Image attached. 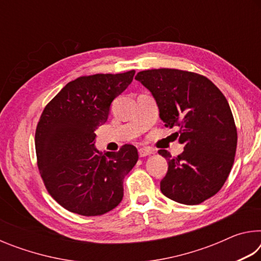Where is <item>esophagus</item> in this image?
<instances>
[{"label": "esophagus", "instance_id": "34e87169", "mask_svg": "<svg viewBox=\"0 0 261 261\" xmlns=\"http://www.w3.org/2000/svg\"><path fill=\"white\" fill-rule=\"evenodd\" d=\"M138 152H139V156L144 158V156H147V155H151V154H153V149L149 147H141L138 149Z\"/></svg>", "mask_w": 261, "mask_h": 261}]
</instances>
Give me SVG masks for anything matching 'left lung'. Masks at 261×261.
<instances>
[{
    "mask_svg": "<svg viewBox=\"0 0 261 261\" xmlns=\"http://www.w3.org/2000/svg\"><path fill=\"white\" fill-rule=\"evenodd\" d=\"M136 81L151 92L167 127L177 126L184 151L168 161L161 192L184 205H198L220 191L230 173L237 130L226 96L208 78L177 69H153Z\"/></svg>",
    "mask_w": 261,
    "mask_h": 261,
    "instance_id": "8db88e82",
    "label": "left lung"
}]
</instances>
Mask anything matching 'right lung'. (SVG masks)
I'll return each instance as SVG.
<instances>
[{"instance_id":"add662e5","label":"right lung","mask_w":261,"mask_h":261,"mask_svg":"<svg viewBox=\"0 0 261 261\" xmlns=\"http://www.w3.org/2000/svg\"><path fill=\"white\" fill-rule=\"evenodd\" d=\"M135 70L96 73L68 83L46 106L35 131L40 175L50 196L72 213L102 215L123 198V179L138 161L134 145L100 153L95 130L108 120L113 100Z\"/></svg>"}]
</instances>
